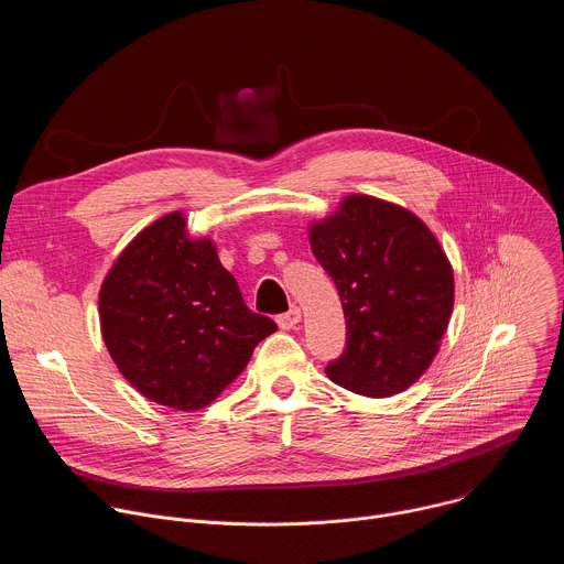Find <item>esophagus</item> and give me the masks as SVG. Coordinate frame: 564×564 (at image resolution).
Returning <instances> with one entry per match:
<instances>
[{"mask_svg":"<svg viewBox=\"0 0 564 564\" xmlns=\"http://www.w3.org/2000/svg\"><path fill=\"white\" fill-rule=\"evenodd\" d=\"M299 321H301V310L296 305H292L288 312L276 316V324H279L281 330H292L299 324Z\"/></svg>","mask_w":564,"mask_h":564,"instance_id":"esophagus-1","label":"esophagus"}]
</instances>
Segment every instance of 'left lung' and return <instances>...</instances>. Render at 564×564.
<instances>
[{
	"instance_id": "1",
	"label": "left lung",
	"mask_w": 564,
	"mask_h": 564,
	"mask_svg": "<svg viewBox=\"0 0 564 564\" xmlns=\"http://www.w3.org/2000/svg\"><path fill=\"white\" fill-rule=\"evenodd\" d=\"M310 248L346 316V348L328 377L364 397L406 390L431 366L453 310V268L433 231L404 207L348 196L310 227Z\"/></svg>"
}]
</instances>
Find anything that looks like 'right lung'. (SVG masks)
<instances>
[{
  "instance_id": "add662e5",
  "label": "right lung",
  "mask_w": 564,
  "mask_h": 564,
  "mask_svg": "<svg viewBox=\"0 0 564 564\" xmlns=\"http://www.w3.org/2000/svg\"><path fill=\"white\" fill-rule=\"evenodd\" d=\"M100 326L124 379L176 411L207 406L276 330L246 305L212 240L187 236L181 212L144 227L113 263Z\"/></svg>"
}]
</instances>
